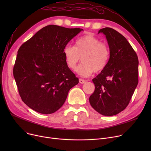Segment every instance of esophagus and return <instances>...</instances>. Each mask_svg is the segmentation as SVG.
Instances as JSON below:
<instances>
[{
  "label": "esophagus",
  "instance_id": "esophagus-1",
  "mask_svg": "<svg viewBox=\"0 0 151 151\" xmlns=\"http://www.w3.org/2000/svg\"><path fill=\"white\" fill-rule=\"evenodd\" d=\"M79 82H80V84H84L86 83V81L84 80H83V79H80V80H79Z\"/></svg>",
  "mask_w": 151,
  "mask_h": 151
}]
</instances>
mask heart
Returning a JSON list of instances; mask_svg holds the SVG:
<instances>
[{
	"instance_id": "obj_1",
	"label": "heart",
	"mask_w": 151,
	"mask_h": 151,
	"mask_svg": "<svg viewBox=\"0 0 151 151\" xmlns=\"http://www.w3.org/2000/svg\"><path fill=\"white\" fill-rule=\"evenodd\" d=\"M63 54L66 65L71 70H75L81 58L83 62L76 71L82 77H88L94 71L99 73L103 71L110 59L109 46L91 34L78 38L75 46H66Z\"/></svg>"
}]
</instances>
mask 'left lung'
I'll return each mask as SVG.
<instances>
[{"mask_svg": "<svg viewBox=\"0 0 151 151\" xmlns=\"http://www.w3.org/2000/svg\"><path fill=\"white\" fill-rule=\"evenodd\" d=\"M106 38L110 59L106 67L92 81L94 92L89 97L92 107L100 114L111 116L128 106L138 83V58L127 39L116 30L100 29Z\"/></svg>", "mask_w": 151, "mask_h": 151, "instance_id": "1", "label": "left lung"}]
</instances>
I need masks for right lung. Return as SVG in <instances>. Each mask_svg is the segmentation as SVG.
Returning <instances> with one entry per match:
<instances>
[{"mask_svg":"<svg viewBox=\"0 0 151 151\" xmlns=\"http://www.w3.org/2000/svg\"><path fill=\"white\" fill-rule=\"evenodd\" d=\"M83 30L49 25L24 43L18 51L13 76L19 96L35 111L48 114L65 101L78 78L67 66L63 51Z\"/></svg>","mask_w":151,"mask_h":151,"instance_id":"1","label":"right lung"}]
</instances>
